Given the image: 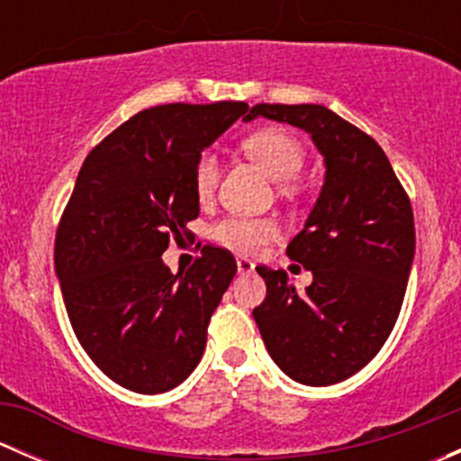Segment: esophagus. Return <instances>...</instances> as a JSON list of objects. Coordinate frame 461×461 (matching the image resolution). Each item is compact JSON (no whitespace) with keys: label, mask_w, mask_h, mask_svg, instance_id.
Here are the masks:
<instances>
[{"label":"esophagus","mask_w":461,"mask_h":461,"mask_svg":"<svg viewBox=\"0 0 461 461\" xmlns=\"http://www.w3.org/2000/svg\"><path fill=\"white\" fill-rule=\"evenodd\" d=\"M236 267H239V274H252L254 272V263L245 257L236 258Z\"/></svg>","instance_id":"esophagus-1"}]
</instances>
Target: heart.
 Here are the masks:
<instances>
[{
    "instance_id": "1",
    "label": "heart",
    "mask_w": 461,
    "mask_h": 461,
    "mask_svg": "<svg viewBox=\"0 0 461 461\" xmlns=\"http://www.w3.org/2000/svg\"><path fill=\"white\" fill-rule=\"evenodd\" d=\"M243 149L272 178L285 180L283 183L285 189L290 187V178L299 174L305 162L303 144L281 127L257 129L245 138ZM218 178H221L218 158L212 151L201 153L194 167V194L198 201L204 203L213 196ZM212 239L236 254H258L281 239V225L274 218L230 216L213 225Z\"/></svg>"
}]
</instances>
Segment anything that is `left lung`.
Masks as SVG:
<instances>
[{"label":"left lung","instance_id":"1","mask_svg":"<svg viewBox=\"0 0 461 461\" xmlns=\"http://www.w3.org/2000/svg\"><path fill=\"white\" fill-rule=\"evenodd\" d=\"M294 124L325 158V183L287 257L312 272L296 292L265 265L267 294L254 308L274 364L305 385H332L375 359L397 323L415 257L411 198L384 149L321 104H257L248 120Z\"/></svg>","mask_w":461,"mask_h":461}]
</instances>
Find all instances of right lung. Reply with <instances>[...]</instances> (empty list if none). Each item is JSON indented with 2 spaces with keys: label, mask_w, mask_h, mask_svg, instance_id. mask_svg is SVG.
<instances>
[{
  "label": "right lung",
  "mask_w": 461,
  "mask_h": 461,
  "mask_svg": "<svg viewBox=\"0 0 461 461\" xmlns=\"http://www.w3.org/2000/svg\"><path fill=\"white\" fill-rule=\"evenodd\" d=\"M249 106L160 104L91 149L55 234V272L77 341L111 381L140 394L183 384L236 274L231 252L204 245L185 274L162 252L198 218V156Z\"/></svg>",
  "instance_id": "obj_1"
}]
</instances>
